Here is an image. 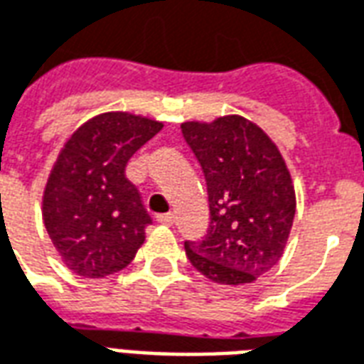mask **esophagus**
<instances>
[{"label":"esophagus","instance_id":"1","mask_svg":"<svg viewBox=\"0 0 364 364\" xmlns=\"http://www.w3.org/2000/svg\"><path fill=\"white\" fill-rule=\"evenodd\" d=\"M156 218H158L159 224H166V226H171V224H173V222H175V214H173V213L158 214Z\"/></svg>","mask_w":364,"mask_h":364}]
</instances>
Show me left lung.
<instances>
[{"label": "left lung", "mask_w": 364, "mask_h": 364, "mask_svg": "<svg viewBox=\"0 0 364 364\" xmlns=\"http://www.w3.org/2000/svg\"><path fill=\"white\" fill-rule=\"evenodd\" d=\"M183 136L203 167L210 226L185 242L191 265L218 284H245L282 257L296 195L277 144L240 114L187 120Z\"/></svg>", "instance_id": "obj_1"}]
</instances>
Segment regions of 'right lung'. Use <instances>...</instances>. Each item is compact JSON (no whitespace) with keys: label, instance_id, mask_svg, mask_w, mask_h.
I'll use <instances>...</instances> for the list:
<instances>
[{"label":"right lung","instance_id":"obj_1","mask_svg":"<svg viewBox=\"0 0 364 364\" xmlns=\"http://www.w3.org/2000/svg\"><path fill=\"white\" fill-rule=\"evenodd\" d=\"M161 128L142 114L101 112L64 142L44 185L43 220L74 273L103 279L134 259L151 218L124 171Z\"/></svg>","mask_w":364,"mask_h":364}]
</instances>
